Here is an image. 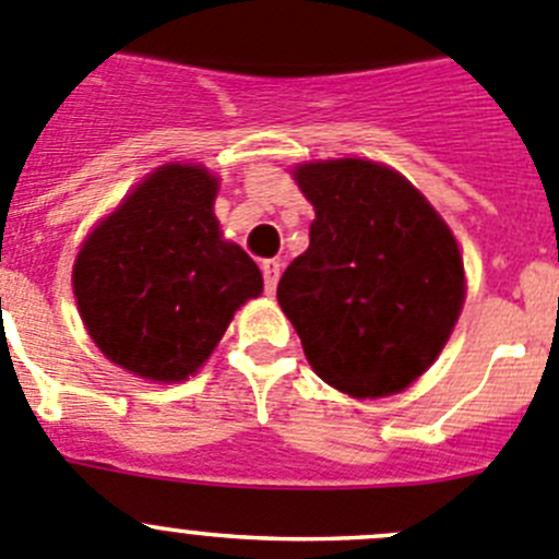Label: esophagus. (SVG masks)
Listing matches in <instances>:
<instances>
[{
    "mask_svg": "<svg viewBox=\"0 0 559 559\" xmlns=\"http://www.w3.org/2000/svg\"><path fill=\"white\" fill-rule=\"evenodd\" d=\"M262 275H264V292H267V295H273L275 286H278V278H281V262H278V259H264Z\"/></svg>",
    "mask_w": 559,
    "mask_h": 559,
    "instance_id": "esophagus-1",
    "label": "esophagus"
}]
</instances>
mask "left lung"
<instances>
[{
    "mask_svg": "<svg viewBox=\"0 0 559 559\" xmlns=\"http://www.w3.org/2000/svg\"><path fill=\"white\" fill-rule=\"evenodd\" d=\"M292 176L314 221L278 304L311 369L356 400L408 389L444 350L466 297L450 226L378 162H306Z\"/></svg>",
    "mask_w": 559,
    "mask_h": 559,
    "instance_id": "left-lung-1",
    "label": "left lung"
}]
</instances>
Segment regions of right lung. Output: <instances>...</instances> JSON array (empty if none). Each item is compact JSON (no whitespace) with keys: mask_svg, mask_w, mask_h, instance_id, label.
I'll return each mask as SVG.
<instances>
[{"mask_svg":"<svg viewBox=\"0 0 559 559\" xmlns=\"http://www.w3.org/2000/svg\"><path fill=\"white\" fill-rule=\"evenodd\" d=\"M217 179L170 162L145 176L82 242L80 317L98 350L127 372L179 383L198 372L234 311L262 295V273L215 217Z\"/></svg>","mask_w":559,"mask_h":559,"instance_id":"obj_1","label":"right lung"}]
</instances>
